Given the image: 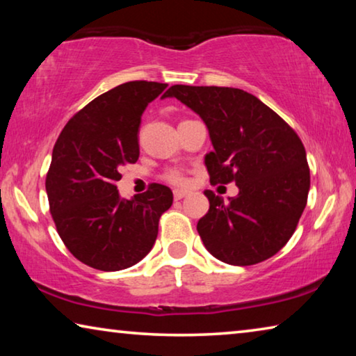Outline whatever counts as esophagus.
I'll list each match as a JSON object with an SVG mask.
<instances>
[{
	"mask_svg": "<svg viewBox=\"0 0 356 356\" xmlns=\"http://www.w3.org/2000/svg\"><path fill=\"white\" fill-rule=\"evenodd\" d=\"M186 195H188V191H185V190H174V200H176V201L184 200Z\"/></svg>",
	"mask_w": 356,
	"mask_h": 356,
	"instance_id": "1",
	"label": "esophagus"
}]
</instances>
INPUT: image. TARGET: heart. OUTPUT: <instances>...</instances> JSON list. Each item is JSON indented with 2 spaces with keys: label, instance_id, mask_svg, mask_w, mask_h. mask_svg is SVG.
I'll list each match as a JSON object with an SVG mask.
<instances>
[{
  "label": "heart",
  "instance_id": "obj_1",
  "mask_svg": "<svg viewBox=\"0 0 356 356\" xmlns=\"http://www.w3.org/2000/svg\"><path fill=\"white\" fill-rule=\"evenodd\" d=\"M163 180L165 182L176 185V186H185L186 184H188V177H186V174L184 171L177 170V168H171V170L165 171Z\"/></svg>",
  "mask_w": 356,
  "mask_h": 356
}]
</instances>
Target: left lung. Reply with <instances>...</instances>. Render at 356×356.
<instances>
[{
  "instance_id": "1",
  "label": "left lung",
  "mask_w": 356,
  "mask_h": 356,
  "mask_svg": "<svg viewBox=\"0 0 356 356\" xmlns=\"http://www.w3.org/2000/svg\"><path fill=\"white\" fill-rule=\"evenodd\" d=\"M165 97H176L206 122L213 144L206 155L210 184L238 186L229 202L204 191L210 202L197 221L204 246L220 261L242 267L275 256L308 202L309 166L298 135L242 89L174 84Z\"/></svg>"
}]
</instances>
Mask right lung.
Instances as JSON below:
<instances>
[{
    "label": "right lung",
    "mask_w": 356,
    "mask_h": 356,
    "mask_svg": "<svg viewBox=\"0 0 356 356\" xmlns=\"http://www.w3.org/2000/svg\"><path fill=\"white\" fill-rule=\"evenodd\" d=\"M166 86L138 80L110 89L70 118L53 147L45 188L56 231L78 261L102 272L140 262L172 204L165 185L150 184L127 201L116 186L119 168L140 156L143 113Z\"/></svg>",
    "instance_id": "obj_1"
}]
</instances>
